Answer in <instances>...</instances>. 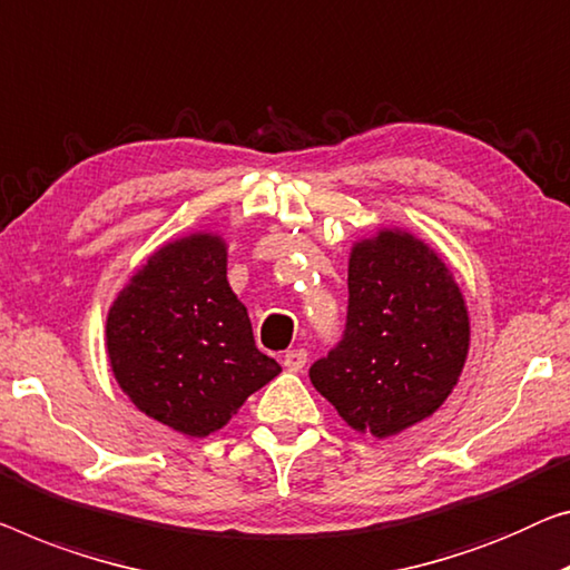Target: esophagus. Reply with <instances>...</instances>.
Instances as JSON below:
<instances>
[{
  "label": "esophagus",
  "instance_id": "esophagus-1",
  "mask_svg": "<svg viewBox=\"0 0 570 570\" xmlns=\"http://www.w3.org/2000/svg\"><path fill=\"white\" fill-rule=\"evenodd\" d=\"M284 366L288 371H302L307 366V351L304 347H294V351H286L284 353Z\"/></svg>",
  "mask_w": 570,
  "mask_h": 570
}]
</instances>
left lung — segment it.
<instances>
[{"mask_svg":"<svg viewBox=\"0 0 570 570\" xmlns=\"http://www.w3.org/2000/svg\"><path fill=\"white\" fill-rule=\"evenodd\" d=\"M469 309L448 266L402 230L355 243L343 340L309 379L353 430L396 435L445 402L469 355Z\"/></svg>","mask_w":570,"mask_h":570,"instance_id":"1","label":"left lung"}]
</instances>
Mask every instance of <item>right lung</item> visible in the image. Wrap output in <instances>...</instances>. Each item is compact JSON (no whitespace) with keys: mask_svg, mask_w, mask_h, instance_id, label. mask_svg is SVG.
Segmentation results:
<instances>
[{"mask_svg":"<svg viewBox=\"0 0 570 570\" xmlns=\"http://www.w3.org/2000/svg\"><path fill=\"white\" fill-rule=\"evenodd\" d=\"M107 353L130 402L189 438L225 428L282 373L256 347L225 240L209 233L164 245L132 276L109 307Z\"/></svg>","mask_w":570,"mask_h":570,"instance_id":"1","label":"right lung"}]
</instances>
